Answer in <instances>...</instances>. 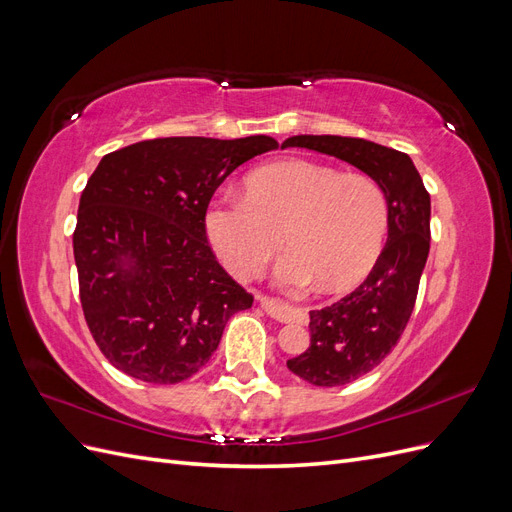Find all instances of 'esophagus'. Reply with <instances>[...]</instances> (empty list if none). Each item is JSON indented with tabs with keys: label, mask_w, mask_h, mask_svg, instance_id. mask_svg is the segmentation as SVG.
<instances>
[{
	"label": "esophagus",
	"mask_w": 512,
	"mask_h": 512,
	"mask_svg": "<svg viewBox=\"0 0 512 512\" xmlns=\"http://www.w3.org/2000/svg\"><path fill=\"white\" fill-rule=\"evenodd\" d=\"M256 303L265 309V312L280 320V322H297V324H307V312L301 307H292V305H286V303H280V301H273L269 297H256Z\"/></svg>",
	"instance_id": "obj_1"
}]
</instances>
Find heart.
<instances>
[{
    "instance_id": "heart-1",
    "label": "heart",
    "mask_w": 512,
    "mask_h": 512,
    "mask_svg": "<svg viewBox=\"0 0 512 512\" xmlns=\"http://www.w3.org/2000/svg\"><path fill=\"white\" fill-rule=\"evenodd\" d=\"M386 226L389 205L374 179L307 160L258 168L247 194L215 196L205 215L213 250L235 277L258 273L284 239L273 280L286 290L316 280L329 292L356 286L376 265Z\"/></svg>"
}]
</instances>
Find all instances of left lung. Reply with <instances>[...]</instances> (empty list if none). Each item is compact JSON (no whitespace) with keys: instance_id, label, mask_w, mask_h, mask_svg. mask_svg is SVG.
<instances>
[{"instance_id":"left-lung-1","label":"left lung","mask_w":512,"mask_h":512,"mask_svg":"<svg viewBox=\"0 0 512 512\" xmlns=\"http://www.w3.org/2000/svg\"><path fill=\"white\" fill-rule=\"evenodd\" d=\"M301 147L344 160L374 179L389 205V237L367 280L337 303L309 312V348L286 365L314 386H344L378 367L412 316L429 254L431 200L408 153L365 138L301 134Z\"/></svg>"}]
</instances>
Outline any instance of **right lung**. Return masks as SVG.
Here are the masks:
<instances>
[{
    "label": "right lung",
    "instance_id": "obj_1",
    "mask_svg": "<svg viewBox=\"0 0 512 512\" xmlns=\"http://www.w3.org/2000/svg\"><path fill=\"white\" fill-rule=\"evenodd\" d=\"M271 149L277 141L262 134L170 136L100 160L72 245L87 327L123 374L151 384L192 378L230 316L252 307V294L215 260L205 215L232 170Z\"/></svg>",
    "mask_w": 512,
    "mask_h": 512
}]
</instances>
